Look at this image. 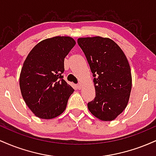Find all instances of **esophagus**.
<instances>
[{
    "label": "esophagus",
    "instance_id": "obj_1",
    "mask_svg": "<svg viewBox=\"0 0 156 156\" xmlns=\"http://www.w3.org/2000/svg\"><path fill=\"white\" fill-rule=\"evenodd\" d=\"M77 87H78V89H82V84L81 83H78Z\"/></svg>",
    "mask_w": 156,
    "mask_h": 156
}]
</instances>
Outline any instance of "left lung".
Wrapping results in <instances>:
<instances>
[{"mask_svg":"<svg viewBox=\"0 0 156 156\" xmlns=\"http://www.w3.org/2000/svg\"><path fill=\"white\" fill-rule=\"evenodd\" d=\"M78 44L86 55L94 77L95 98L88 103L93 115L112 121L128 105L132 87L130 67L125 53L109 38L84 37Z\"/></svg>","mask_w":156,"mask_h":156,"instance_id":"8db88e82","label":"left lung"}]
</instances>
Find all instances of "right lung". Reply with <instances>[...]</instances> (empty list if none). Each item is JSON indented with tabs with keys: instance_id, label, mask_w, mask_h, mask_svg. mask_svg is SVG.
<instances>
[{
	"instance_id": "1",
	"label": "right lung",
	"mask_w": 156,
	"mask_h": 156,
	"mask_svg": "<svg viewBox=\"0 0 156 156\" xmlns=\"http://www.w3.org/2000/svg\"><path fill=\"white\" fill-rule=\"evenodd\" d=\"M75 44L69 37L44 39L25 60L20 87L26 105L37 117L53 119L65 110L74 89L63 79L64 62Z\"/></svg>"
}]
</instances>
